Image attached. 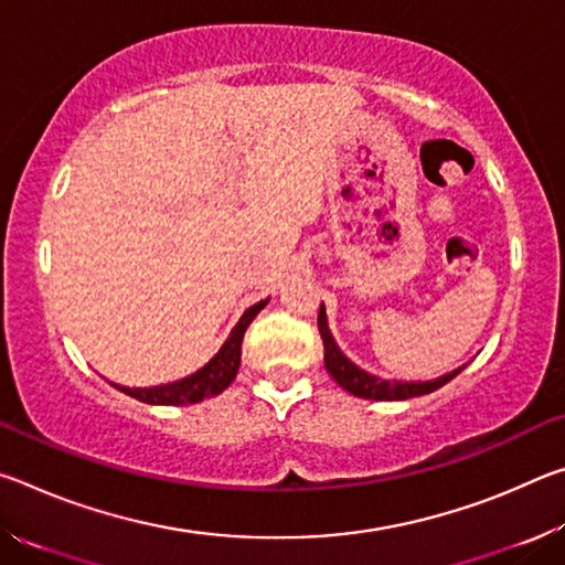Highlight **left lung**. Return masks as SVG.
Here are the masks:
<instances>
[{
	"label": "left lung",
	"instance_id": "left-lung-1",
	"mask_svg": "<svg viewBox=\"0 0 565 565\" xmlns=\"http://www.w3.org/2000/svg\"><path fill=\"white\" fill-rule=\"evenodd\" d=\"M317 321H319V333L323 341V363H327V371L341 388H347L353 396L371 398V401L414 398V396L431 394V391L448 384L454 376L461 374V369H456V371H451V374H446L441 379L420 381V384H414V381H411V384H406V381H384L379 376H371V374H366V371H361L359 366H353V363L339 351L337 341H333L331 331L327 327V311H323V303L319 309Z\"/></svg>",
	"mask_w": 565,
	"mask_h": 565
}]
</instances>
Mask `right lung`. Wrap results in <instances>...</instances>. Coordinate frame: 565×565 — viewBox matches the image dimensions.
<instances>
[{"label":"right lung","instance_id":"1","mask_svg":"<svg viewBox=\"0 0 565 565\" xmlns=\"http://www.w3.org/2000/svg\"><path fill=\"white\" fill-rule=\"evenodd\" d=\"M266 303H269V299L248 306L244 317L238 319V323L234 327L232 337L226 339V343L218 349L216 356L209 361L206 366L199 369L196 374L171 381V384H164V386H149V388L117 386V388L124 391V394H129L131 398L145 401V404H161V406H184V404H196V401L218 396L236 379L238 363H242V343H244L246 327L254 321L256 313H259Z\"/></svg>","mask_w":565,"mask_h":565}]
</instances>
